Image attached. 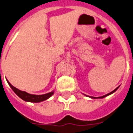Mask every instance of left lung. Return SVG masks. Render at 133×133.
<instances>
[{
    "label": "left lung",
    "instance_id": "left-lung-1",
    "mask_svg": "<svg viewBox=\"0 0 133 133\" xmlns=\"http://www.w3.org/2000/svg\"><path fill=\"white\" fill-rule=\"evenodd\" d=\"M118 88H119V86H118V88H116V89H115V90H113L112 92H111L110 93H108V94H105V95H104V96H100V97H98V98H96V97H92V98H104V97H105V96H108V95H109V94H112V93H114V92H116V90H117V89Z\"/></svg>",
    "mask_w": 133,
    "mask_h": 133
}]
</instances>
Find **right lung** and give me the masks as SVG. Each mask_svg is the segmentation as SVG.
I'll use <instances>...</instances> for the list:
<instances>
[{"instance_id":"add662e5","label":"right lung","mask_w":133,"mask_h":133,"mask_svg":"<svg viewBox=\"0 0 133 133\" xmlns=\"http://www.w3.org/2000/svg\"><path fill=\"white\" fill-rule=\"evenodd\" d=\"M7 82H8L9 85H10V87L11 88L12 90H14V92L17 94L19 98H21L22 100L25 101L32 102V103H39V102L43 101L45 100L48 99L54 94V92H51L45 94H43V95H34V94H28V93L24 91H21L17 88H16L14 87V86H13L9 82V81H7Z\"/></svg>"}]
</instances>
